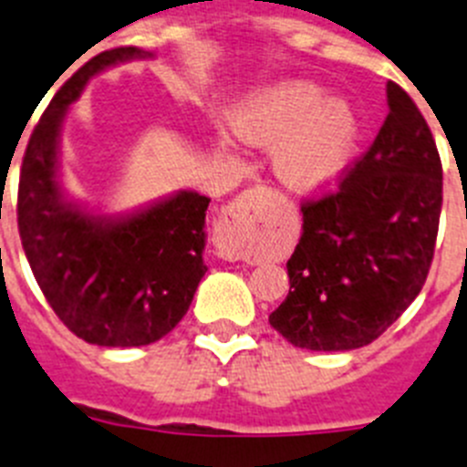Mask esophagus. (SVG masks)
Masks as SVG:
<instances>
[{
  "label": "esophagus",
  "mask_w": 467,
  "mask_h": 467,
  "mask_svg": "<svg viewBox=\"0 0 467 467\" xmlns=\"http://www.w3.org/2000/svg\"><path fill=\"white\" fill-rule=\"evenodd\" d=\"M257 189H247L224 210L220 226L214 231V247L224 259H241L245 243L257 229Z\"/></svg>",
  "instance_id": "obj_1"
}]
</instances>
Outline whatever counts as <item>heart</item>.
<instances>
[{"instance_id":"obj_1","label":"heart","mask_w":467,"mask_h":467,"mask_svg":"<svg viewBox=\"0 0 467 467\" xmlns=\"http://www.w3.org/2000/svg\"><path fill=\"white\" fill-rule=\"evenodd\" d=\"M231 130L243 142L274 147V171L285 187L317 193L332 187L346 166L356 117L344 100L325 98L311 81H283L231 111Z\"/></svg>"}]
</instances>
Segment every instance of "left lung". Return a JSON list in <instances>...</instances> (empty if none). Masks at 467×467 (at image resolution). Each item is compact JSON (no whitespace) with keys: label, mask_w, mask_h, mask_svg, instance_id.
<instances>
[{"label":"left lung","mask_w":467,"mask_h":467,"mask_svg":"<svg viewBox=\"0 0 467 467\" xmlns=\"http://www.w3.org/2000/svg\"><path fill=\"white\" fill-rule=\"evenodd\" d=\"M388 117L337 192L304 201L287 259L290 295L269 323L292 346L372 344L419 296L435 254L442 161L407 90L388 81Z\"/></svg>","instance_id":"left-lung-1"}]
</instances>
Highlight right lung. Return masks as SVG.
Wrapping results in <instances>:
<instances>
[{
  "label": "right lung",
  "mask_w": 467,
  "mask_h": 467,
  "mask_svg": "<svg viewBox=\"0 0 467 467\" xmlns=\"http://www.w3.org/2000/svg\"><path fill=\"white\" fill-rule=\"evenodd\" d=\"M119 47L90 57L60 86L27 142L18 182V231L36 285L79 339L130 348L166 337L189 311L203 264L205 210L196 192L111 220L65 201L57 182V142L67 107L93 74L147 57Z\"/></svg>",
  "instance_id": "obj_1"
}]
</instances>
